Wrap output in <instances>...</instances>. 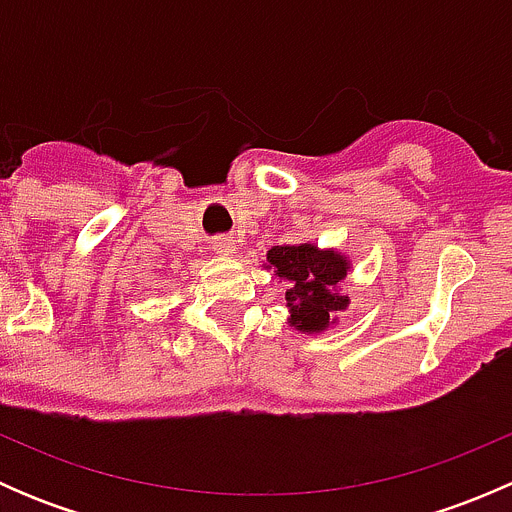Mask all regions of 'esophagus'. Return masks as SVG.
<instances>
[{
	"mask_svg": "<svg viewBox=\"0 0 512 512\" xmlns=\"http://www.w3.org/2000/svg\"><path fill=\"white\" fill-rule=\"evenodd\" d=\"M213 250H215V255H223V257L232 255V252H235V240H232V237H225V235L215 237Z\"/></svg>",
	"mask_w": 512,
	"mask_h": 512,
	"instance_id": "esophagus-1",
	"label": "esophagus"
}]
</instances>
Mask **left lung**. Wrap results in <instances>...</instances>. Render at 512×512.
Returning a JSON list of instances; mask_svg holds the SVG:
<instances>
[{"label":"left lung","mask_w":512,"mask_h":512,"mask_svg":"<svg viewBox=\"0 0 512 512\" xmlns=\"http://www.w3.org/2000/svg\"><path fill=\"white\" fill-rule=\"evenodd\" d=\"M267 270L289 282L285 292L289 327L297 332H324L334 324V314L349 307V297L337 289L349 272V260L342 252L319 250L307 242L277 245L267 252Z\"/></svg>","instance_id":"obj_1"}]
</instances>
